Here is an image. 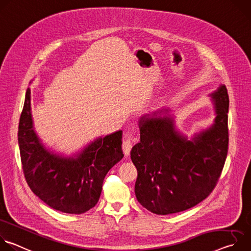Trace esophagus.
Here are the masks:
<instances>
[{
    "mask_svg": "<svg viewBox=\"0 0 251 251\" xmlns=\"http://www.w3.org/2000/svg\"><path fill=\"white\" fill-rule=\"evenodd\" d=\"M133 131H134L133 129L128 128V129L125 131V134H124L125 141L123 142L122 148H123V152H124L125 157H128V156L130 155V152H131V149H132V143H133V141H134Z\"/></svg>",
    "mask_w": 251,
    "mask_h": 251,
    "instance_id": "34e87169",
    "label": "esophagus"
}]
</instances>
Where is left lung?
<instances>
[{
  "label": "left lung",
  "mask_w": 251,
  "mask_h": 251,
  "mask_svg": "<svg viewBox=\"0 0 251 251\" xmlns=\"http://www.w3.org/2000/svg\"><path fill=\"white\" fill-rule=\"evenodd\" d=\"M208 96L213 123L191 138L176 128L169 107L138 120L140 142L131 150L138 172L135 195L153 213L189 209L207 198L219 181L227 155L229 100L225 84Z\"/></svg>",
  "instance_id": "obj_1"
}]
</instances>
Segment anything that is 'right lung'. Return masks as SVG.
I'll return each instance as SVG.
<instances>
[{
    "instance_id": "1",
    "label": "right lung",
    "mask_w": 251,
    "mask_h": 251,
    "mask_svg": "<svg viewBox=\"0 0 251 251\" xmlns=\"http://www.w3.org/2000/svg\"><path fill=\"white\" fill-rule=\"evenodd\" d=\"M30 99L27 88L18 133L26 183L51 208L83 213L95 206L106 174L124 157L122 131L99 136L73 155L55 152L46 146L35 131Z\"/></svg>"
}]
</instances>
